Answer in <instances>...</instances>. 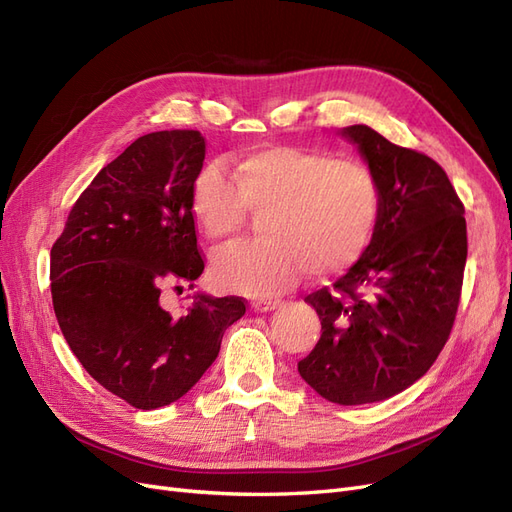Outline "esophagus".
I'll return each instance as SVG.
<instances>
[{"label": "esophagus", "instance_id": "34e87169", "mask_svg": "<svg viewBox=\"0 0 512 512\" xmlns=\"http://www.w3.org/2000/svg\"><path fill=\"white\" fill-rule=\"evenodd\" d=\"M280 305H282L280 301H254V303H252L254 312H260V314H265V312H273V309H277V307H280Z\"/></svg>", "mask_w": 512, "mask_h": 512}]
</instances>
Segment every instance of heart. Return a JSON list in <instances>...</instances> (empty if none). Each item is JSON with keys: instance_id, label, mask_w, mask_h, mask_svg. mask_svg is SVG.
I'll return each mask as SVG.
<instances>
[{"instance_id": "b5f03b06", "label": "heart", "mask_w": 512, "mask_h": 512, "mask_svg": "<svg viewBox=\"0 0 512 512\" xmlns=\"http://www.w3.org/2000/svg\"><path fill=\"white\" fill-rule=\"evenodd\" d=\"M232 177L218 164L203 168L190 203L196 226L215 247L237 239L245 211L265 213L260 243L215 262V280L224 288L269 299L301 271L322 277L350 269L374 239L382 190L363 162L280 145L239 156Z\"/></svg>"}]
</instances>
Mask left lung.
Listing matches in <instances>:
<instances>
[{"instance_id": "left-lung-1", "label": "left lung", "mask_w": 512, "mask_h": 512, "mask_svg": "<svg viewBox=\"0 0 512 512\" xmlns=\"http://www.w3.org/2000/svg\"><path fill=\"white\" fill-rule=\"evenodd\" d=\"M382 190L380 222L361 260L305 301L322 335L301 378L339 406L389 399L438 359L457 316L468 230L444 168L367 126L342 130Z\"/></svg>"}]
</instances>
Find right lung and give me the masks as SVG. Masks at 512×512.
<instances>
[{"mask_svg": "<svg viewBox=\"0 0 512 512\" xmlns=\"http://www.w3.org/2000/svg\"><path fill=\"white\" fill-rule=\"evenodd\" d=\"M203 162L198 130L136 138L79 196L51 250L53 309L70 350L138 410L188 393L245 314L241 297L194 294L179 318L160 305L166 284L192 288L205 269L190 207Z\"/></svg>", "mask_w": 512, "mask_h": 512, "instance_id": "right-lung-1", "label": "right lung"}]
</instances>
